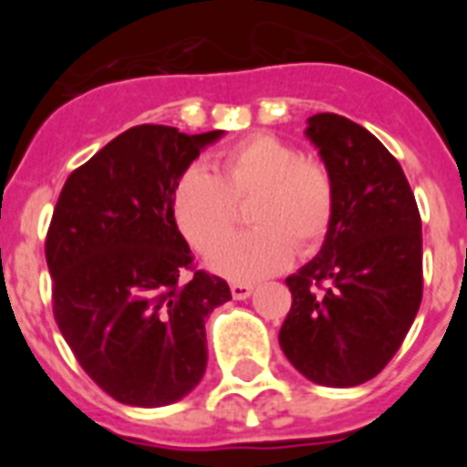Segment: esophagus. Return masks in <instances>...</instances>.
Returning <instances> with one entry per match:
<instances>
[{
    "label": "esophagus",
    "instance_id": "obj_1",
    "mask_svg": "<svg viewBox=\"0 0 467 467\" xmlns=\"http://www.w3.org/2000/svg\"><path fill=\"white\" fill-rule=\"evenodd\" d=\"M253 285H247V283H231V295H234V299H247V296L253 295Z\"/></svg>",
    "mask_w": 467,
    "mask_h": 467
}]
</instances>
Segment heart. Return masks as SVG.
Masks as SVG:
<instances>
[{
  "label": "heart",
  "mask_w": 467,
  "mask_h": 467,
  "mask_svg": "<svg viewBox=\"0 0 467 467\" xmlns=\"http://www.w3.org/2000/svg\"><path fill=\"white\" fill-rule=\"evenodd\" d=\"M254 197L248 219L258 229L219 243L237 219L236 202ZM177 229L210 253L214 274L229 280H262L287 269L295 257L316 250L334 217V182L327 168L304 159L296 147L274 135H254L231 147L214 166H192L180 175L171 198Z\"/></svg>",
  "instance_id": "b5f03b06"
}]
</instances>
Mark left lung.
<instances>
[{"instance_id":"8db88e82","label":"left lung","mask_w":467,"mask_h":467,"mask_svg":"<svg viewBox=\"0 0 467 467\" xmlns=\"http://www.w3.org/2000/svg\"><path fill=\"white\" fill-rule=\"evenodd\" d=\"M306 138L334 182L320 253L287 275L285 358L329 388L360 386L398 353L423 296L420 214L402 166L367 128L316 114Z\"/></svg>"}]
</instances>
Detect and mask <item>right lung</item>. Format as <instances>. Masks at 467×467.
Listing matches in <instances>:
<instances>
[{
    "mask_svg": "<svg viewBox=\"0 0 467 467\" xmlns=\"http://www.w3.org/2000/svg\"><path fill=\"white\" fill-rule=\"evenodd\" d=\"M224 130L128 128L67 177L47 236L53 313L84 372L130 407L189 395L208 365L205 317L226 280L192 269L171 210L175 182Z\"/></svg>",
    "mask_w": 467,
    "mask_h": 467,
    "instance_id": "obj_1",
    "label": "right lung"
}]
</instances>
